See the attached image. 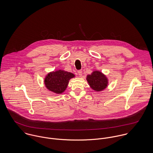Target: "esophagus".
I'll return each instance as SVG.
<instances>
[{"label":"esophagus","instance_id":"esophagus-1","mask_svg":"<svg viewBox=\"0 0 153 153\" xmlns=\"http://www.w3.org/2000/svg\"><path fill=\"white\" fill-rule=\"evenodd\" d=\"M78 75H79L80 76H81L82 75V70H79V71H78Z\"/></svg>","mask_w":153,"mask_h":153}]
</instances>
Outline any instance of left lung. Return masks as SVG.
Returning <instances> with one entry per match:
<instances>
[{"instance_id": "8db88e82", "label": "left lung", "mask_w": 153, "mask_h": 153, "mask_svg": "<svg viewBox=\"0 0 153 153\" xmlns=\"http://www.w3.org/2000/svg\"><path fill=\"white\" fill-rule=\"evenodd\" d=\"M88 82L94 90L100 91L107 86L108 81L104 75L99 71H94L87 77Z\"/></svg>"}]
</instances>
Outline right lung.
<instances>
[{"label": "right lung", "instance_id": "1", "mask_svg": "<svg viewBox=\"0 0 153 153\" xmlns=\"http://www.w3.org/2000/svg\"><path fill=\"white\" fill-rule=\"evenodd\" d=\"M73 77V74L59 70L48 74L45 79V84L50 91L56 94H61L65 90L69 79Z\"/></svg>", "mask_w": 153, "mask_h": 153}]
</instances>
